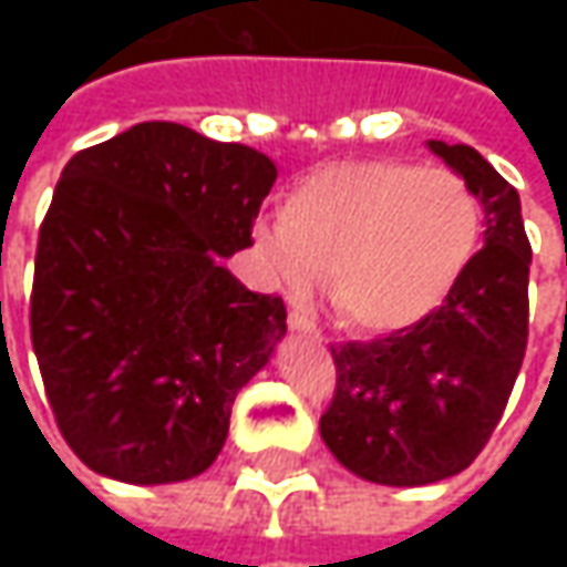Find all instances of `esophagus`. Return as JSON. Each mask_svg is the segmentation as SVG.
Wrapping results in <instances>:
<instances>
[{"label":"esophagus","mask_w":567,"mask_h":567,"mask_svg":"<svg viewBox=\"0 0 567 567\" xmlns=\"http://www.w3.org/2000/svg\"><path fill=\"white\" fill-rule=\"evenodd\" d=\"M290 328L293 331H306V334H321V328H318L316 318H309L306 312H299V309H290Z\"/></svg>","instance_id":"esophagus-1"}]
</instances>
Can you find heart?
I'll return each mask as SVG.
<instances>
[{"instance_id": "heart-1", "label": "heart", "mask_w": 567, "mask_h": 567, "mask_svg": "<svg viewBox=\"0 0 567 567\" xmlns=\"http://www.w3.org/2000/svg\"><path fill=\"white\" fill-rule=\"evenodd\" d=\"M483 205L451 169L406 161L318 166L280 202V224H255V246L280 284L309 293L328 277L338 316L369 334L432 316L467 274Z\"/></svg>"}]
</instances>
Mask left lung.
Segmentation results:
<instances>
[{
  "mask_svg": "<svg viewBox=\"0 0 567 567\" xmlns=\"http://www.w3.org/2000/svg\"><path fill=\"white\" fill-rule=\"evenodd\" d=\"M486 210V246L423 321L369 343L331 347L338 381L321 439L381 486H425L486 447L527 353L530 239L517 188L467 144L429 142Z\"/></svg>",
  "mask_w": 567,
  "mask_h": 567,
  "instance_id": "obj_1",
  "label": "left lung"
}]
</instances>
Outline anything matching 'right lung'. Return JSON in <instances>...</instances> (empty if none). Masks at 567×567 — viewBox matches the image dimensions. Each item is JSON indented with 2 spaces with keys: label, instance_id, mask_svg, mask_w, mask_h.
<instances>
[{
  "label": "right lung",
  "instance_id": "obj_1",
  "mask_svg": "<svg viewBox=\"0 0 567 567\" xmlns=\"http://www.w3.org/2000/svg\"><path fill=\"white\" fill-rule=\"evenodd\" d=\"M277 169L246 144L138 122L78 151L40 224L31 340L55 425L122 483L214 464L236 391L287 331L280 296L220 265L249 249Z\"/></svg>",
  "mask_w": 567,
  "mask_h": 567
}]
</instances>
